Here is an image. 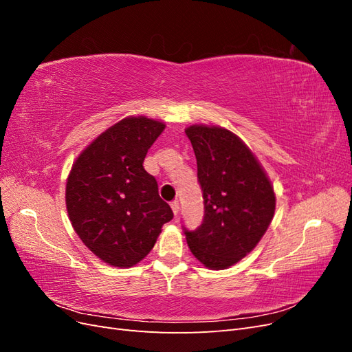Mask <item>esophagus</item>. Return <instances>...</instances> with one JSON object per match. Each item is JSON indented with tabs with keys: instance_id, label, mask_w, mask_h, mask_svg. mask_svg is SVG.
Wrapping results in <instances>:
<instances>
[{
	"instance_id": "34e87169",
	"label": "esophagus",
	"mask_w": 352,
	"mask_h": 352,
	"mask_svg": "<svg viewBox=\"0 0 352 352\" xmlns=\"http://www.w3.org/2000/svg\"><path fill=\"white\" fill-rule=\"evenodd\" d=\"M170 207H172V210H173V214H175V216H177V214H179V210H180L179 202H177V201H173L172 204H170Z\"/></svg>"
}]
</instances>
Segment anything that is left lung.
<instances>
[{"instance_id":"8db88e82","label":"left lung","mask_w":352,"mask_h":352,"mask_svg":"<svg viewBox=\"0 0 352 352\" xmlns=\"http://www.w3.org/2000/svg\"><path fill=\"white\" fill-rule=\"evenodd\" d=\"M197 157L204 219L185 230L188 247L207 269L223 270L250 254L267 230L276 195L257 157L239 136L220 126L185 129Z\"/></svg>"}]
</instances>
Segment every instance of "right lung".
Masks as SVG:
<instances>
[{
    "instance_id": "add662e5",
    "label": "right lung",
    "mask_w": 352,
    "mask_h": 352,
    "mask_svg": "<svg viewBox=\"0 0 352 352\" xmlns=\"http://www.w3.org/2000/svg\"><path fill=\"white\" fill-rule=\"evenodd\" d=\"M166 124L131 116L94 140L73 163L66 207L82 242L114 267L145 258L173 211L142 163Z\"/></svg>"
}]
</instances>
